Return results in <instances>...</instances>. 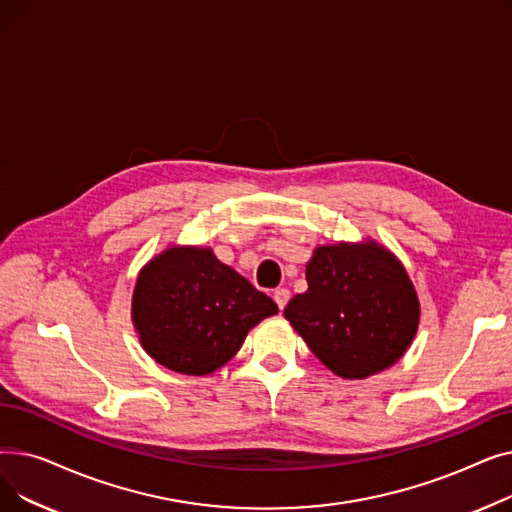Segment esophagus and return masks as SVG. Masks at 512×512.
<instances>
[{
  "mask_svg": "<svg viewBox=\"0 0 512 512\" xmlns=\"http://www.w3.org/2000/svg\"><path fill=\"white\" fill-rule=\"evenodd\" d=\"M274 301H276L278 309H280V311H284L286 303L290 301V290H286V288H278V290L274 292Z\"/></svg>",
  "mask_w": 512,
  "mask_h": 512,
  "instance_id": "obj_1",
  "label": "esophagus"
}]
</instances>
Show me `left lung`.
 I'll use <instances>...</instances> for the list:
<instances>
[{"label": "left lung", "instance_id": "8db88e82", "mask_svg": "<svg viewBox=\"0 0 512 512\" xmlns=\"http://www.w3.org/2000/svg\"><path fill=\"white\" fill-rule=\"evenodd\" d=\"M307 284L284 317L313 355L346 380L394 365L419 326V299L402 263L375 240L313 251Z\"/></svg>", "mask_w": 512, "mask_h": 512}]
</instances>
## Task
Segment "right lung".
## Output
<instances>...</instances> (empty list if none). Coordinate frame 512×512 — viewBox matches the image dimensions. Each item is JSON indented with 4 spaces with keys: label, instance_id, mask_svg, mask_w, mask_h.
<instances>
[{
    "label": "right lung",
    "instance_id": "1",
    "mask_svg": "<svg viewBox=\"0 0 512 512\" xmlns=\"http://www.w3.org/2000/svg\"><path fill=\"white\" fill-rule=\"evenodd\" d=\"M278 305L207 247L155 255L132 292L134 330L149 357L176 373L207 375L226 365Z\"/></svg>",
    "mask_w": 512,
    "mask_h": 512
}]
</instances>
